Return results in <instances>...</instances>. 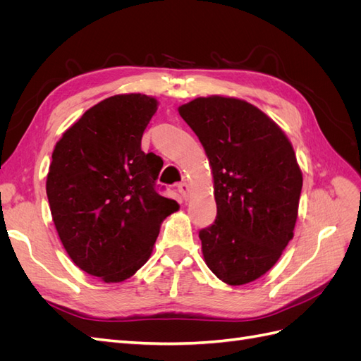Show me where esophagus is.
I'll return each instance as SVG.
<instances>
[{"label": "esophagus", "instance_id": "1", "mask_svg": "<svg viewBox=\"0 0 361 361\" xmlns=\"http://www.w3.org/2000/svg\"><path fill=\"white\" fill-rule=\"evenodd\" d=\"M178 191L182 194V197L187 199L188 194H190V185L187 182H180L179 187H178Z\"/></svg>", "mask_w": 361, "mask_h": 361}]
</instances>
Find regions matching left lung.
I'll use <instances>...</instances> for the list:
<instances>
[{
	"label": "left lung",
	"mask_w": 361,
	"mask_h": 361,
	"mask_svg": "<svg viewBox=\"0 0 361 361\" xmlns=\"http://www.w3.org/2000/svg\"><path fill=\"white\" fill-rule=\"evenodd\" d=\"M206 152L215 223L199 233L214 274L231 286L260 279L293 238L302 173L283 129L244 99L212 94L178 108Z\"/></svg>",
	"instance_id": "8db88e82"
}]
</instances>
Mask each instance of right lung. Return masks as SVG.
I'll return each mask as SVG.
<instances>
[{
    "mask_svg": "<svg viewBox=\"0 0 361 361\" xmlns=\"http://www.w3.org/2000/svg\"><path fill=\"white\" fill-rule=\"evenodd\" d=\"M157 97L123 93L89 108L52 152L47 195L73 264L105 283L133 277L149 260L159 226L179 209L155 180L162 161L141 150Z\"/></svg>",
    "mask_w": 361,
    "mask_h": 361,
    "instance_id": "1",
    "label": "right lung"
}]
</instances>
